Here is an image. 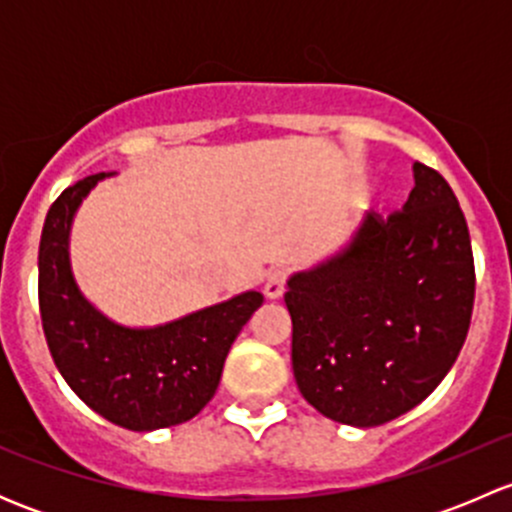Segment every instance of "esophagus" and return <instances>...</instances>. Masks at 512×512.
<instances>
[{"label":"esophagus","instance_id":"1","mask_svg":"<svg viewBox=\"0 0 512 512\" xmlns=\"http://www.w3.org/2000/svg\"><path fill=\"white\" fill-rule=\"evenodd\" d=\"M287 289V272L285 270H275L267 275L265 282V297L267 299H280Z\"/></svg>","mask_w":512,"mask_h":512}]
</instances>
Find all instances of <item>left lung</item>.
I'll use <instances>...</instances> for the list:
<instances>
[{"instance_id": "obj_1", "label": "left lung", "mask_w": 512, "mask_h": 512, "mask_svg": "<svg viewBox=\"0 0 512 512\" xmlns=\"http://www.w3.org/2000/svg\"><path fill=\"white\" fill-rule=\"evenodd\" d=\"M369 213L342 252L289 277L292 369L304 399L347 426H381L421 404L451 371L476 297L466 218L438 170Z\"/></svg>"}]
</instances>
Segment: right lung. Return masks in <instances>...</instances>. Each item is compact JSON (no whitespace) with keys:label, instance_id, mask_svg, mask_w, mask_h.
Returning a JSON list of instances; mask_svg holds the SVG:
<instances>
[{"label":"right lung","instance_id":"right-lung-1","mask_svg":"<svg viewBox=\"0 0 512 512\" xmlns=\"http://www.w3.org/2000/svg\"><path fill=\"white\" fill-rule=\"evenodd\" d=\"M106 173L66 188L49 208L39 242V312L56 369L89 409L128 431L190 421L215 396L225 356L262 307L250 289L193 314L133 329L111 322L81 294L69 232L81 200Z\"/></svg>","mask_w":512,"mask_h":512}]
</instances>
